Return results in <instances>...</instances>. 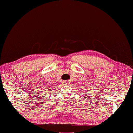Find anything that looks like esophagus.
<instances>
[{
	"label": "esophagus",
	"instance_id": "esophagus-1",
	"mask_svg": "<svg viewBox=\"0 0 133 133\" xmlns=\"http://www.w3.org/2000/svg\"><path fill=\"white\" fill-rule=\"evenodd\" d=\"M64 83H66H66H68V82H67V81H65V82H64Z\"/></svg>",
	"mask_w": 133,
	"mask_h": 133
}]
</instances>
